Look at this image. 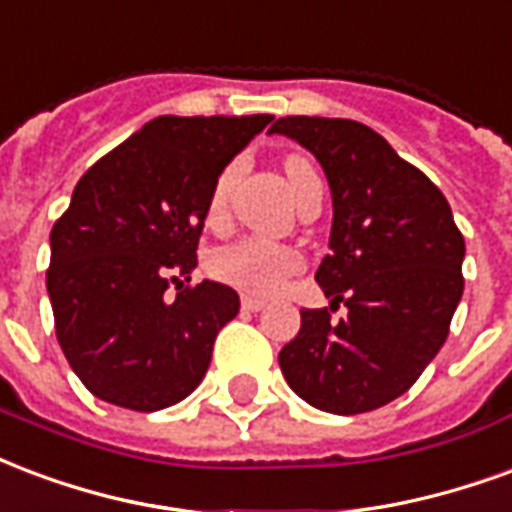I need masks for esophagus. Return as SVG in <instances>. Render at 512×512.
<instances>
[{
  "label": "esophagus",
  "mask_w": 512,
  "mask_h": 512,
  "mask_svg": "<svg viewBox=\"0 0 512 512\" xmlns=\"http://www.w3.org/2000/svg\"><path fill=\"white\" fill-rule=\"evenodd\" d=\"M264 305H267V300H261V297H251V294L242 297V308H245V311H261Z\"/></svg>",
  "instance_id": "esophagus-1"
}]
</instances>
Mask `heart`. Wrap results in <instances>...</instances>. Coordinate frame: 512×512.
I'll return each instance as SVG.
<instances>
[{"mask_svg":"<svg viewBox=\"0 0 512 512\" xmlns=\"http://www.w3.org/2000/svg\"><path fill=\"white\" fill-rule=\"evenodd\" d=\"M234 174H237V163H231V166L220 171L215 185H212L210 204H207V220L210 223H220L226 218ZM286 177H289V185H292L297 196L313 182H322L316 166L302 155H292L286 160ZM297 267H300V256H297L294 248L281 245V242L259 240V237L229 242L218 251H212L210 259H207V270H210L212 278H218L220 283H229L234 289L248 294L275 292L283 283V278L292 275Z\"/></svg>","mask_w":512,"mask_h":512,"instance_id":"b5f03b06","label":"heart"}]
</instances>
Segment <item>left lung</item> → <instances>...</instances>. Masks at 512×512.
<instances>
[{
  "instance_id": "obj_1",
  "label": "left lung",
  "mask_w": 512,
  "mask_h": 512,
  "mask_svg": "<svg viewBox=\"0 0 512 512\" xmlns=\"http://www.w3.org/2000/svg\"><path fill=\"white\" fill-rule=\"evenodd\" d=\"M270 133L300 141L333 190L330 253L316 270L327 297L346 305L300 311V333L278 363L302 401L363 414L412 387L445 346L464 294V234L423 171L354 119L281 117Z\"/></svg>"
}]
</instances>
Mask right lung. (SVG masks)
Here are the masks:
<instances>
[{
    "label": "right lung",
    "mask_w": 512,
    "mask_h": 512,
    "mask_svg": "<svg viewBox=\"0 0 512 512\" xmlns=\"http://www.w3.org/2000/svg\"><path fill=\"white\" fill-rule=\"evenodd\" d=\"M270 119L158 117L78 179L51 229L46 286L59 346L100 401L158 412L204 379L240 297L185 281L215 179Z\"/></svg>",
    "instance_id": "1"
}]
</instances>
